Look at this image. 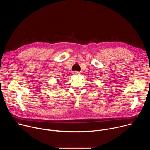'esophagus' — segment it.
Returning <instances> with one entry per match:
<instances>
[{"label":"esophagus","mask_w":150,"mask_h":150,"mask_svg":"<svg viewBox=\"0 0 150 150\" xmlns=\"http://www.w3.org/2000/svg\"><path fill=\"white\" fill-rule=\"evenodd\" d=\"M74 74L75 75H79V72H78L77 71H75V72H74Z\"/></svg>","instance_id":"obj_1"}]
</instances>
